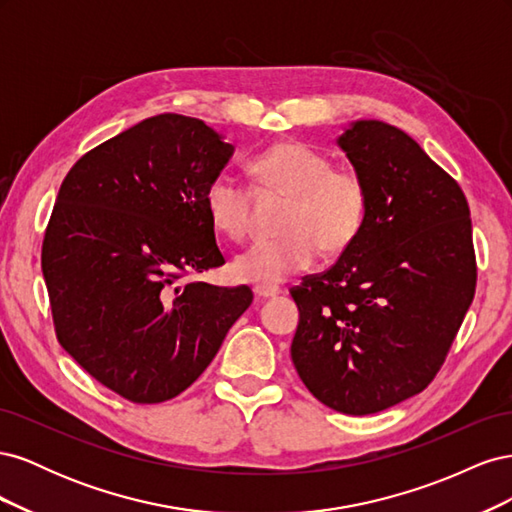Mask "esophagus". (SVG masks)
<instances>
[{
  "label": "esophagus",
  "mask_w": 512,
  "mask_h": 512,
  "mask_svg": "<svg viewBox=\"0 0 512 512\" xmlns=\"http://www.w3.org/2000/svg\"><path fill=\"white\" fill-rule=\"evenodd\" d=\"M254 294L258 299H273L277 294H282V290L277 286H265V284H258L254 286Z\"/></svg>",
  "instance_id": "esophagus-1"
}]
</instances>
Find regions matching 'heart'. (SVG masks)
Listing matches in <instances>:
<instances>
[{"instance_id":"1","label":"heart","mask_w":512,"mask_h":512,"mask_svg":"<svg viewBox=\"0 0 512 512\" xmlns=\"http://www.w3.org/2000/svg\"><path fill=\"white\" fill-rule=\"evenodd\" d=\"M260 192L286 196L280 215L282 237L256 241L232 260L241 282L280 284L314 265L320 247L344 252L363 230L369 194L365 179L348 166H333L327 153L299 141L275 143L250 160ZM213 228L230 239L250 230V192L235 177L215 175L205 190Z\"/></svg>"}]
</instances>
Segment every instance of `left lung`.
I'll use <instances>...</instances> for the list:
<instances>
[{"instance_id": "8db88e82", "label": "left lung", "mask_w": 512, "mask_h": 512, "mask_svg": "<svg viewBox=\"0 0 512 512\" xmlns=\"http://www.w3.org/2000/svg\"><path fill=\"white\" fill-rule=\"evenodd\" d=\"M337 143L367 183V218L331 269L290 288V354L318 401L363 416L436 378L474 299L476 256L466 194L414 138L367 119Z\"/></svg>"}]
</instances>
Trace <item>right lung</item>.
I'll return each instance as SVG.
<instances>
[{
  "instance_id": "right-lung-1",
  "label": "right lung",
  "mask_w": 512,
  "mask_h": 512,
  "mask_svg": "<svg viewBox=\"0 0 512 512\" xmlns=\"http://www.w3.org/2000/svg\"><path fill=\"white\" fill-rule=\"evenodd\" d=\"M230 156L200 119L164 113L87 151L59 188L42 241L57 342L132 404L188 389L254 299L183 282L224 265L205 190Z\"/></svg>"
}]
</instances>
